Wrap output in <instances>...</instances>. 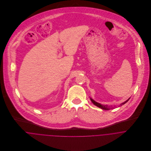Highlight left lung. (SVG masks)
<instances>
[{"label":"left lung","instance_id":"obj_1","mask_svg":"<svg viewBox=\"0 0 151 151\" xmlns=\"http://www.w3.org/2000/svg\"><path fill=\"white\" fill-rule=\"evenodd\" d=\"M90 99H91V101H92V102L95 105V106H98V108H101V109H104V110H109L110 109H112V108H110V106H108L107 105H101V104H99V103H98V102H95L94 100H93L92 98H90ZM129 99H127L126 101H125L124 102H123V103H122V104H120V105H121V106H122L123 105H124V104H125L126 103H127L128 101H129Z\"/></svg>","mask_w":151,"mask_h":151}]
</instances>
